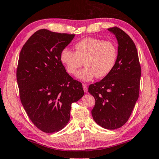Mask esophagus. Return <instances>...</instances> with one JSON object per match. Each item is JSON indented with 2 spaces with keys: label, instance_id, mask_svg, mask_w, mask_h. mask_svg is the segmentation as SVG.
<instances>
[{
  "label": "esophagus",
  "instance_id": "esophagus-1",
  "mask_svg": "<svg viewBox=\"0 0 159 159\" xmlns=\"http://www.w3.org/2000/svg\"><path fill=\"white\" fill-rule=\"evenodd\" d=\"M83 89H84V91L86 93H87L88 91V88H87V86H86V84H83Z\"/></svg>",
  "mask_w": 159,
  "mask_h": 159
}]
</instances>
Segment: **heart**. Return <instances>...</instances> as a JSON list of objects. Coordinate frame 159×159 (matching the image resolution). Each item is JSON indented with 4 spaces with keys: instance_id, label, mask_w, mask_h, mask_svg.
<instances>
[{
    "instance_id": "b5f03b06",
    "label": "heart",
    "mask_w": 159,
    "mask_h": 159,
    "mask_svg": "<svg viewBox=\"0 0 159 159\" xmlns=\"http://www.w3.org/2000/svg\"><path fill=\"white\" fill-rule=\"evenodd\" d=\"M75 52L65 48L60 54V61L68 73L75 75L84 64L85 68L77 74V78L88 82L95 77H107L114 68L118 50L111 41L96 38H84L74 46Z\"/></svg>"
}]
</instances>
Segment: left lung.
<instances>
[{
  "mask_svg": "<svg viewBox=\"0 0 159 159\" xmlns=\"http://www.w3.org/2000/svg\"><path fill=\"white\" fill-rule=\"evenodd\" d=\"M118 40V57L108 75L89 86L95 104L91 111L98 125L116 129L126 123L139 98L141 68L137 49L127 33L117 27L108 29Z\"/></svg>",
  "mask_w": 159,
  "mask_h": 159,
  "instance_id": "1",
  "label": "left lung"
}]
</instances>
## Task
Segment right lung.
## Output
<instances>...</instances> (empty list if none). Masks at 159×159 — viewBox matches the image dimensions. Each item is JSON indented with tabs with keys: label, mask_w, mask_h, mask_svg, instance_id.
I'll use <instances>...</instances> for the list:
<instances>
[{
	"label": "right lung",
	"mask_w": 159,
	"mask_h": 159,
	"mask_svg": "<svg viewBox=\"0 0 159 159\" xmlns=\"http://www.w3.org/2000/svg\"><path fill=\"white\" fill-rule=\"evenodd\" d=\"M75 34L41 29L20 50L16 70L20 99L32 123L43 132L61 130L70 120L72 103L84 94L82 83L67 73L61 52Z\"/></svg>",
	"instance_id": "obj_1"
}]
</instances>
